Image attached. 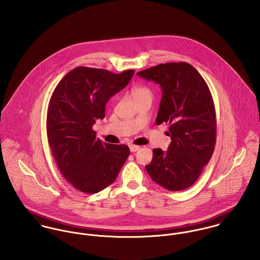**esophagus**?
I'll return each instance as SVG.
<instances>
[{
    "label": "esophagus",
    "mask_w": 260,
    "mask_h": 260,
    "mask_svg": "<svg viewBox=\"0 0 260 260\" xmlns=\"http://www.w3.org/2000/svg\"><path fill=\"white\" fill-rule=\"evenodd\" d=\"M129 148H130L131 152H136L137 150L140 149V146H137V145H130Z\"/></svg>",
    "instance_id": "34e87169"
}]
</instances>
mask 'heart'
<instances>
[{"label":"heart","mask_w":260,"mask_h":260,"mask_svg":"<svg viewBox=\"0 0 260 260\" xmlns=\"http://www.w3.org/2000/svg\"><path fill=\"white\" fill-rule=\"evenodd\" d=\"M131 94L135 101L143 100V99H151L152 100V92L148 87L143 85H136L131 89Z\"/></svg>","instance_id":"b5f03b06"}]
</instances>
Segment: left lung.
Listing matches in <instances>:
<instances>
[{"instance_id":"1","label":"left lung","mask_w":260,"mask_h":260,"mask_svg":"<svg viewBox=\"0 0 260 260\" xmlns=\"http://www.w3.org/2000/svg\"><path fill=\"white\" fill-rule=\"evenodd\" d=\"M159 84L162 99L156 124H169L168 150H153L145 166L154 182L171 191L193 185L209 162L216 141V114L209 88L185 62L165 63L137 73Z\"/></svg>"}]
</instances>
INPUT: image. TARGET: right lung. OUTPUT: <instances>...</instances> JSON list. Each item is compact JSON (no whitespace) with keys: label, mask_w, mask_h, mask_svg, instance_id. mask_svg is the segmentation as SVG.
<instances>
[{"label":"right lung","mask_w":260,"mask_h":260,"mask_svg":"<svg viewBox=\"0 0 260 260\" xmlns=\"http://www.w3.org/2000/svg\"><path fill=\"white\" fill-rule=\"evenodd\" d=\"M134 70L78 67L55 88L47 113V136L62 175L79 191L98 193L111 185L127 160V145L96 138L93 125L105 117V105L127 86Z\"/></svg>","instance_id":"obj_1"}]
</instances>
